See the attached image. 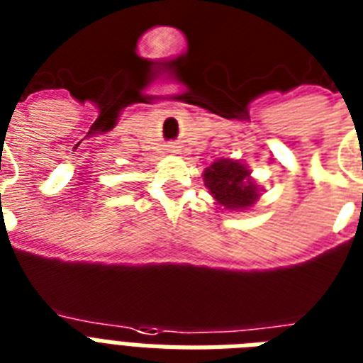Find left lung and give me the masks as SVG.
<instances>
[{"label":"left lung","mask_w":363,"mask_h":363,"mask_svg":"<svg viewBox=\"0 0 363 363\" xmlns=\"http://www.w3.org/2000/svg\"><path fill=\"white\" fill-rule=\"evenodd\" d=\"M248 169L233 160H218L205 169V184L224 209L250 207L258 198V190L248 179Z\"/></svg>","instance_id":"8db88e82"}]
</instances>
